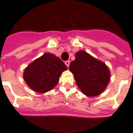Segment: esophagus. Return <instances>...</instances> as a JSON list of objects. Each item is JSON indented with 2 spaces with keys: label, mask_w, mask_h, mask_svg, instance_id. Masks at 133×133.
<instances>
[{
  "label": "esophagus",
  "mask_w": 133,
  "mask_h": 133,
  "mask_svg": "<svg viewBox=\"0 0 133 133\" xmlns=\"http://www.w3.org/2000/svg\"><path fill=\"white\" fill-rule=\"evenodd\" d=\"M70 61H65V64L66 65V66L68 67V68H69V66H70Z\"/></svg>",
  "instance_id": "1"
}]
</instances>
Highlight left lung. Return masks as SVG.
<instances>
[{"label":"left lung","instance_id":"obj_1","mask_svg":"<svg viewBox=\"0 0 133 133\" xmlns=\"http://www.w3.org/2000/svg\"><path fill=\"white\" fill-rule=\"evenodd\" d=\"M78 87L84 95L95 97L101 94L110 80V72L106 64L84 51L76 53L75 60L70 65Z\"/></svg>","mask_w":133,"mask_h":133}]
</instances>
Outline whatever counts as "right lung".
I'll return each mask as SVG.
<instances>
[{
	"mask_svg": "<svg viewBox=\"0 0 133 133\" xmlns=\"http://www.w3.org/2000/svg\"><path fill=\"white\" fill-rule=\"evenodd\" d=\"M67 66L58 57L44 53L25 68L23 78L29 87L38 93L51 91L59 81Z\"/></svg>",
	"mask_w": 133,
	"mask_h": 133,
	"instance_id": "1",
	"label": "right lung"
}]
</instances>
